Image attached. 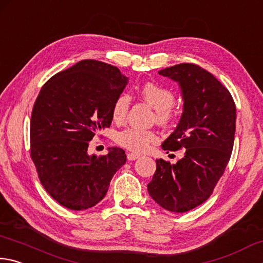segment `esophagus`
I'll return each mask as SVG.
<instances>
[{"label":"esophagus","instance_id":"obj_1","mask_svg":"<svg viewBox=\"0 0 263 263\" xmlns=\"http://www.w3.org/2000/svg\"><path fill=\"white\" fill-rule=\"evenodd\" d=\"M137 158H140V155L133 154V153L127 154V159H128V160H135V159H137Z\"/></svg>","mask_w":263,"mask_h":263}]
</instances>
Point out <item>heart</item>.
Returning <instances> with one entry per match:
<instances>
[{"instance_id": "heart-1", "label": "heart", "mask_w": 263, "mask_h": 263, "mask_svg": "<svg viewBox=\"0 0 263 263\" xmlns=\"http://www.w3.org/2000/svg\"><path fill=\"white\" fill-rule=\"evenodd\" d=\"M140 93L151 107L156 109V120L160 124H167L172 120L171 108L176 103L173 92L157 83L148 82L141 86ZM130 105V96L126 92L120 93L112 105V115L115 121H122L126 118ZM157 141V135L154 132L140 130L129 128L117 135L118 143L134 153H144L150 145Z\"/></svg>"}]
</instances>
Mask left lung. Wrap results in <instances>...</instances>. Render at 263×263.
<instances>
[{"instance_id": "1", "label": "left lung", "mask_w": 263, "mask_h": 263, "mask_svg": "<svg viewBox=\"0 0 263 263\" xmlns=\"http://www.w3.org/2000/svg\"><path fill=\"white\" fill-rule=\"evenodd\" d=\"M159 75L177 82L183 100L177 128L163 142L168 151L183 149L176 164L156 159L149 195L172 213H186L203 203L223 176L236 133V105L213 73L196 64L180 63Z\"/></svg>"}]
</instances>
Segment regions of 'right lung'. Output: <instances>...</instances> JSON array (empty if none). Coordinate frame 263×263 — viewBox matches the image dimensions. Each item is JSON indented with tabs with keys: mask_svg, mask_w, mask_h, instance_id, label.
I'll list each match as a JSON object with an SVG mask.
<instances>
[{
	"mask_svg": "<svg viewBox=\"0 0 263 263\" xmlns=\"http://www.w3.org/2000/svg\"><path fill=\"white\" fill-rule=\"evenodd\" d=\"M128 84L117 67L82 60L41 87L32 109L31 158L46 192L70 210L104 199L115 172L126 163L117 146L106 156L87 154L97 132L108 128L112 105Z\"/></svg>",
	"mask_w": 263,
	"mask_h": 263,
	"instance_id": "right-lung-1",
	"label": "right lung"
}]
</instances>
